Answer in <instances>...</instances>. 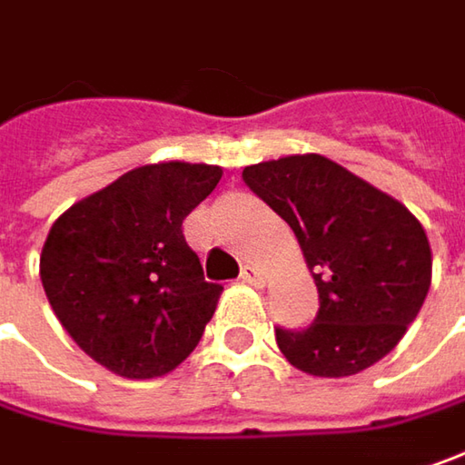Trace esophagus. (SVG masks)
Listing matches in <instances>:
<instances>
[{
    "label": "esophagus",
    "mask_w": 465,
    "mask_h": 465,
    "mask_svg": "<svg viewBox=\"0 0 465 465\" xmlns=\"http://www.w3.org/2000/svg\"><path fill=\"white\" fill-rule=\"evenodd\" d=\"M241 280L243 282H248V285H264V274L259 272V267H253V264H245L243 269H241Z\"/></svg>",
    "instance_id": "1"
}]
</instances>
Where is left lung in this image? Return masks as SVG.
Returning <instances> with one entry per match:
<instances>
[{"instance_id": "left-lung-1", "label": "left lung", "mask_w": 465, "mask_h": 465, "mask_svg": "<svg viewBox=\"0 0 465 465\" xmlns=\"http://www.w3.org/2000/svg\"><path fill=\"white\" fill-rule=\"evenodd\" d=\"M243 180L291 224L319 291L309 327L274 330L282 356L313 377H351L384 359L430 292L421 222L319 153L251 164Z\"/></svg>"}]
</instances>
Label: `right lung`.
Wrapping results in <instances>:
<instances>
[{"mask_svg": "<svg viewBox=\"0 0 465 465\" xmlns=\"http://www.w3.org/2000/svg\"><path fill=\"white\" fill-rule=\"evenodd\" d=\"M220 177L214 164L135 167L52 224L44 292L67 335L109 371L153 380L193 353L222 285L203 280L183 220Z\"/></svg>", "mask_w": 465, "mask_h": 465, "instance_id": "obj_1", "label": "right lung"}]
</instances>
